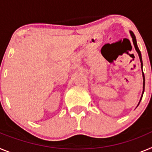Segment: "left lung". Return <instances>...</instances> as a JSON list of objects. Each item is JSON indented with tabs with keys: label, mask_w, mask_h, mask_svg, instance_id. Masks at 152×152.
Instances as JSON below:
<instances>
[{
	"label": "left lung",
	"mask_w": 152,
	"mask_h": 152,
	"mask_svg": "<svg viewBox=\"0 0 152 152\" xmlns=\"http://www.w3.org/2000/svg\"><path fill=\"white\" fill-rule=\"evenodd\" d=\"M130 33H131L132 38V41H133V44H134V46H135V50L137 51V52H138V54H139V58H140V61H141V66H142H142H143V64H142V55H141L140 50H139V48H138V45H137L135 36V35H134V33H132V31H130ZM142 75H143V80H144V81H143V92H142V97H141V100H142V96H143V93H144V91H145V75H144V73H143V71H142ZM141 100H140V101H141Z\"/></svg>",
	"instance_id": "1"
}]
</instances>
